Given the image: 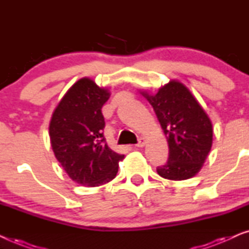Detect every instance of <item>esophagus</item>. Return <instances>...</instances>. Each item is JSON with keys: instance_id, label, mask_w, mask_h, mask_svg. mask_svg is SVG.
<instances>
[{"instance_id": "obj_1", "label": "esophagus", "mask_w": 249, "mask_h": 249, "mask_svg": "<svg viewBox=\"0 0 249 249\" xmlns=\"http://www.w3.org/2000/svg\"><path fill=\"white\" fill-rule=\"evenodd\" d=\"M145 144H146V141H145V138H142V137H141L138 139V142H137V147H139V148H142V147H144L145 146Z\"/></svg>"}]
</instances>
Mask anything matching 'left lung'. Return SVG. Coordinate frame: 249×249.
<instances>
[{
  "label": "left lung",
  "instance_id": "8db88e82",
  "mask_svg": "<svg viewBox=\"0 0 249 249\" xmlns=\"http://www.w3.org/2000/svg\"><path fill=\"white\" fill-rule=\"evenodd\" d=\"M154 108L169 144V160L156 171L162 178L186 180L203 168L213 142L212 121L196 97L172 79L156 94L141 90Z\"/></svg>",
  "mask_w": 249,
  "mask_h": 249
}]
</instances>
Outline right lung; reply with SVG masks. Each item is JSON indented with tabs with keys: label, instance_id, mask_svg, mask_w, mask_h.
Here are the masks:
<instances>
[{
	"label": "right lung",
	"instance_id": "right-lung-1",
	"mask_svg": "<svg viewBox=\"0 0 249 249\" xmlns=\"http://www.w3.org/2000/svg\"><path fill=\"white\" fill-rule=\"evenodd\" d=\"M110 90L84 77L71 86L57 104L50 121L51 146L57 161L78 185L98 187L117 176L124 159L108 147L102 107Z\"/></svg>",
	"mask_w": 249,
	"mask_h": 249
}]
</instances>
